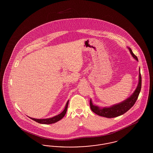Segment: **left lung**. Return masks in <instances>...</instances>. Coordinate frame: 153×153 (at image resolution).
Returning a JSON list of instances; mask_svg holds the SVG:
<instances>
[{
	"instance_id": "obj_1",
	"label": "left lung",
	"mask_w": 153,
	"mask_h": 153,
	"mask_svg": "<svg viewBox=\"0 0 153 153\" xmlns=\"http://www.w3.org/2000/svg\"><path fill=\"white\" fill-rule=\"evenodd\" d=\"M132 56L135 58L137 61H138L137 57L133 53L131 49L128 48ZM142 86V78L140 72L139 73V82L138 86L134 92V93L129 97L128 99L125 100L123 102L118 103L115 105H114L109 107H104L100 108L98 106H96L93 104L91 99L90 100V107L91 110L96 114L102 117H105L108 118H112L115 117H119L126 113L128 111L131 107L134 105L137 100L138 99L139 94L140 93Z\"/></svg>"
}]
</instances>
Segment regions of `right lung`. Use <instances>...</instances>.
Masks as SVG:
<instances>
[{
  "instance_id": "add662e5",
  "label": "right lung",
  "mask_w": 153,
  "mask_h": 153,
  "mask_svg": "<svg viewBox=\"0 0 153 153\" xmlns=\"http://www.w3.org/2000/svg\"><path fill=\"white\" fill-rule=\"evenodd\" d=\"M68 103H69V100L67 102L66 104L65 107L64 109V111L59 114V115H57L55 117H51V118H48V119H34V118H32L30 117V118L33 120H34L35 122H36L37 123H39L44 124H53L58 122L59 120H60L62 118H63L65 116L66 114V112L67 111L68 109Z\"/></svg>"
}]
</instances>
